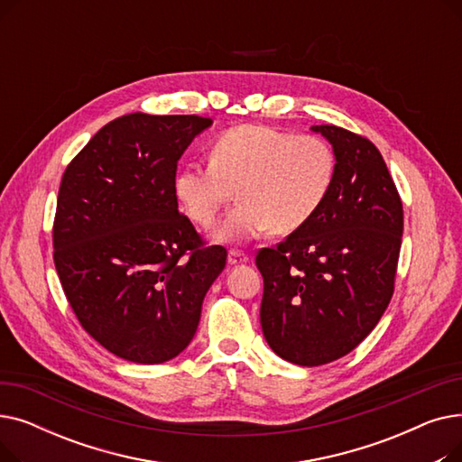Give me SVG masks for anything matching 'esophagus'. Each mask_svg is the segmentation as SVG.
<instances>
[{"label":"esophagus","mask_w":462,"mask_h":462,"mask_svg":"<svg viewBox=\"0 0 462 462\" xmlns=\"http://www.w3.org/2000/svg\"><path fill=\"white\" fill-rule=\"evenodd\" d=\"M249 262V256L245 253H239V251H230L228 253V263L230 265H239V263H245Z\"/></svg>","instance_id":"34e87169"}]
</instances>
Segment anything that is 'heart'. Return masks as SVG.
Returning a JSON list of instances; mask_svg holds the SVG:
<instances>
[{
	"label": "heart",
	"mask_w": 462,
	"mask_h": 462,
	"mask_svg": "<svg viewBox=\"0 0 462 462\" xmlns=\"http://www.w3.org/2000/svg\"><path fill=\"white\" fill-rule=\"evenodd\" d=\"M331 145L270 125H239L218 136L209 162H189L174 178V197L189 221L209 228L218 211L239 204L213 232L217 244L237 245L268 230L301 228L326 202L335 180Z\"/></svg>",
	"instance_id": "1"
}]
</instances>
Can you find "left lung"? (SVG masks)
<instances>
[{
    "label": "left lung",
    "mask_w": 462,
    "mask_h": 462,
    "mask_svg": "<svg viewBox=\"0 0 462 462\" xmlns=\"http://www.w3.org/2000/svg\"><path fill=\"white\" fill-rule=\"evenodd\" d=\"M337 168L326 202L275 249L256 254L263 277L260 324L270 348L301 367L352 352L393 296L402 204L376 145L314 125Z\"/></svg>",
    "instance_id": "1"
}]
</instances>
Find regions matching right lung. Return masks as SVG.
I'll return each instance as SVG.
<instances>
[{
  "label": "right lung",
  "instance_id": "add662e5",
  "mask_svg": "<svg viewBox=\"0 0 462 462\" xmlns=\"http://www.w3.org/2000/svg\"><path fill=\"white\" fill-rule=\"evenodd\" d=\"M211 124L200 116L117 117L63 174L56 270L82 328L121 359L155 365L181 354L226 265V249H204L174 197L178 161Z\"/></svg>",
  "mask_w": 462,
  "mask_h": 462
}]
</instances>
